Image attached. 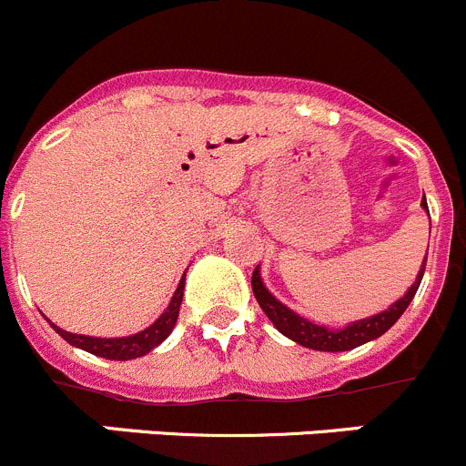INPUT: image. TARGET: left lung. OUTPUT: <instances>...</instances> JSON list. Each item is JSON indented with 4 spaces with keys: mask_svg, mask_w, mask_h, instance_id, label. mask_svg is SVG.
I'll return each mask as SVG.
<instances>
[{
    "mask_svg": "<svg viewBox=\"0 0 466 466\" xmlns=\"http://www.w3.org/2000/svg\"><path fill=\"white\" fill-rule=\"evenodd\" d=\"M421 206L428 210L426 197L421 199ZM428 258V253H426ZM423 269H426V260H423L421 269H419L417 280L412 283V288L403 294L396 303H391L385 312H379L374 317H367V319L353 321L349 324L347 329H326V326H317L312 321L303 319L301 315L292 312L289 308H285L283 303L276 301L274 297L269 294V289L262 285L260 274H258V267L253 269L251 274V289L256 294V301L260 303L262 312L269 317L271 324L285 335V338L294 339L297 344L308 349H315V351H349V349H356L360 344L370 342V339L380 338L385 330H390L391 326L396 324L400 315L405 312V308L410 306L412 297L417 294L419 283L423 279Z\"/></svg>",
    "mask_w": 466,
    "mask_h": 466,
    "instance_id": "8db88e82",
    "label": "left lung"
}]
</instances>
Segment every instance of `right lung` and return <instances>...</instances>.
Wrapping results in <instances>:
<instances>
[{"label":"right lung","instance_id":"obj_1","mask_svg":"<svg viewBox=\"0 0 466 466\" xmlns=\"http://www.w3.org/2000/svg\"><path fill=\"white\" fill-rule=\"evenodd\" d=\"M183 288H186V279H181L178 283L177 292H174L172 301H169L167 310L149 326V329L140 330L136 335H128V338H115V339H106V338H87V335H75L67 333V330L58 329L54 326L58 335H61L66 342H70L72 347L83 349V351L92 353V356L106 358V360H133V358H140L145 353H149L151 349L158 347L169 333H172L174 324H177L178 310H181V301H183Z\"/></svg>","mask_w":466,"mask_h":466}]
</instances>
